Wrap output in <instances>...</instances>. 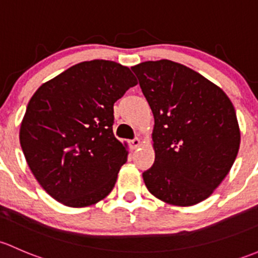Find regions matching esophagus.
<instances>
[{
  "label": "esophagus",
  "mask_w": 258,
  "mask_h": 258,
  "mask_svg": "<svg viewBox=\"0 0 258 258\" xmlns=\"http://www.w3.org/2000/svg\"><path fill=\"white\" fill-rule=\"evenodd\" d=\"M140 144H142V142H140L139 138H135V139H133L132 142H130V148H132L133 150H134V149L139 148Z\"/></svg>",
  "instance_id": "1"
}]
</instances>
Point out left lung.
<instances>
[{
  "label": "left lung",
  "mask_w": 258,
  "mask_h": 258,
  "mask_svg": "<svg viewBox=\"0 0 258 258\" xmlns=\"http://www.w3.org/2000/svg\"><path fill=\"white\" fill-rule=\"evenodd\" d=\"M155 119V161L143 172L155 198L177 206L208 199L230 171L240 128L224 90L172 60L132 67Z\"/></svg>",
  "instance_id": "left-lung-1"
}]
</instances>
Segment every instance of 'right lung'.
Listing matches in <instances>:
<instances>
[{
	"instance_id": "right-lung-1",
	"label": "right lung",
	"mask_w": 258,
	"mask_h": 258,
	"mask_svg": "<svg viewBox=\"0 0 258 258\" xmlns=\"http://www.w3.org/2000/svg\"><path fill=\"white\" fill-rule=\"evenodd\" d=\"M137 84L128 67L94 59L68 68L34 93L20 143L32 174L54 200L84 208L113 190L128 158L114 137L113 107Z\"/></svg>"
}]
</instances>
